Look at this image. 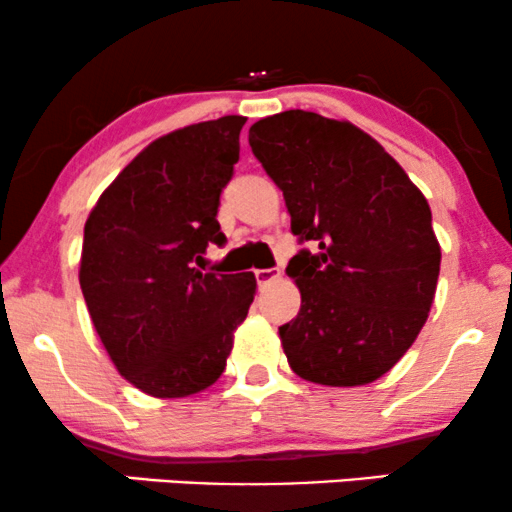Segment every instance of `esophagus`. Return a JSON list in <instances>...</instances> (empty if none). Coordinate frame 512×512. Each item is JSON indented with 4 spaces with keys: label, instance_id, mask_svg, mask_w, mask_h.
Instances as JSON below:
<instances>
[{
    "label": "esophagus",
    "instance_id": "34e87169",
    "mask_svg": "<svg viewBox=\"0 0 512 512\" xmlns=\"http://www.w3.org/2000/svg\"><path fill=\"white\" fill-rule=\"evenodd\" d=\"M277 277H280V268H261V270H256V280H258V285H270V282L273 280H277Z\"/></svg>",
    "mask_w": 512,
    "mask_h": 512
}]
</instances>
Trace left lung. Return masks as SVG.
Returning a JSON list of instances; mask_svg holds the SVG:
<instances>
[{
	"instance_id": "left-lung-1",
	"label": "left lung",
	"mask_w": 512,
	"mask_h": 512,
	"mask_svg": "<svg viewBox=\"0 0 512 512\" xmlns=\"http://www.w3.org/2000/svg\"><path fill=\"white\" fill-rule=\"evenodd\" d=\"M301 249L287 266L301 308L280 327L292 370L327 387L389 372L430 313L441 263L432 211L380 142L346 121L285 111L249 128Z\"/></svg>"
}]
</instances>
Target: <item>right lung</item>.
Listing matches in <instances>:
<instances>
[{
	"label": "right lung",
	"instance_id": "right-lung-1",
	"mask_svg": "<svg viewBox=\"0 0 512 512\" xmlns=\"http://www.w3.org/2000/svg\"><path fill=\"white\" fill-rule=\"evenodd\" d=\"M244 123L223 116L151 142L85 223L80 289L94 330L118 372L149 396L211 387L254 301V273L201 270L206 246L225 244L216 216Z\"/></svg>",
	"mask_w": 512,
	"mask_h": 512
}]
</instances>
